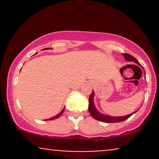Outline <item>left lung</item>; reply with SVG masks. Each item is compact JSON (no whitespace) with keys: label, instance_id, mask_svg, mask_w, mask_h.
<instances>
[{"label":"left lung","instance_id":"obj_1","mask_svg":"<svg viewBox=\"0 0 159 159\" xmlns=\"http://www.w3.org/2000/svg\"><path fill=\"white\" fill-rule=\"evenodd\" d=\"M123 55L125 57V59L128 61H134V63H138V65H140V63L138 61V60L136 59L135 57L129 54H125L124 53L123 54ZM93 96H94V92L93 90L92 93L90 94V98H89V107H88V111L90 112V114L94 119L98 120L100 122H103V123H120V122H123L124 120H127L128 118L130 117L133 114H134V112L132 114L127 115V116H107V115H104L100 114L98 111L96 110V107H95L94 103H93Z\"/></svg>","mask_w":159,"mask_h":159}]
</instances>
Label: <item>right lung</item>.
<instances>
[{
	"mask_svg": "<svg viewBox=\"0 0 159 159\" xmlns=\"http://www.w3.org/2000/svg\"><path fill=\"white\" fill-rule=\"evenodd\" d=\"M48 48H45V49H48ZM64 109H65V107H63V110L61 111V113H59V114H57L56 116H53V117L50 118V119H47V120H55V119H57V118H59L60 116H61V115L63 114V111H64Z\"/></svg>",
	"mask_w": 159,
	"mask_h": 159,
	"instance_id": "add662e5",
	"label": "right lung"
}]
</instances>
